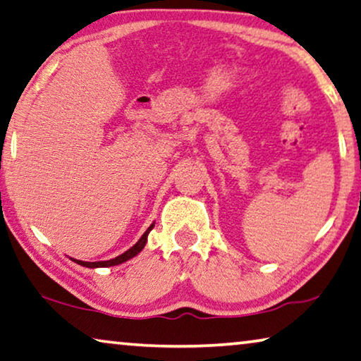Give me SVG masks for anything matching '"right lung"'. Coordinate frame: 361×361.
I'll return each mask as SVG.
<instances>
[{
	"label": "right lung",
	"mask_w": 361,
	"mask_h": 361,
	"mask_svg": "<svg viewBox=\"0 0 361 361\" xmlns=\"http://www.w3.org/2000/svg\"><path fill=\"white\" fill-rule=\"evenodd\" d=\"M154 228V224L150 225V227L146 230V232H144V235L141 236V238H139V241L134 246H131V248H129L128 251H125L123 252V255H120V256H116L115 259H109V261H99V262H85V261H79V259H73L74 262H78V264H80V266H84V267H90V269H95V267H110V266H118V264H121V262H126V261H129L131 259V257H134L136 255H139V252L142 251V248L144 246H146V243H147V235L150 233V230Z\"/></svg>",
	"instance_id": "right-lung-1"
}]
</instances>
